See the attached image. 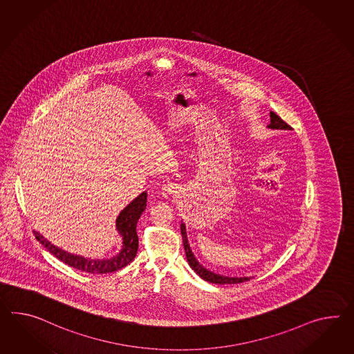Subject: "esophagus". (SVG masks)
I'll list each match as a JSON object with an SVG mask.
<instances>
[{"label": "esophagus", "mask_w": 354, "mask_h": 354, "mask_svg": "<svg viewBox=\"0 0 354 354\" xmlns=\"http://www.w3.org/2000/svg\"><path fill=\"white\" fill-rule=\"evenodd\" d=\"M160 192H162V195H163L164 198H171L174 194H177V186H176L174 183L168 182V183H165V185L162 186Z\"/></svg>", "instance_id": "34e87169"}]
</instances>
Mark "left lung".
Returning a JSON list of instances; mask_svg holds the SVG:
<instances>
[{
	"label": "left lung",
	"instance_id": "obj_1",
	"mask_svg": "<svg viewBox=\"0 0 354 354\" xmlns=\"http://www.w3.org/2000/svg\"><path fill=\"white\" fill-rule=\"evenodd\" d=\"M270 117H271V122L270 124L267 126L271 129H288L290 131L291 127L285 123L277 114H274L273 111L270 113ZM181 235L182 240H183V248H185V253H186V258H187V262L191 268L195 271V272L199 274L200 277L205 281L212 282V283H221V285H225V283H240V282L249 281L250 277H228V276H223V274H218V273L212 272L207 270L205 267H203L198 259L195 258V255L191 250L190 244H189V240H187V234H186V226L185 223H181Z\"/></svg>",
	"mask_w": 354,
	"mask_h": 354
}]
</instances>
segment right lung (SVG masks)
I'll return each instance as SVG.
<instances>
[{"label": "right lung", "mask_w": 354, "mask_h": 354, "mask_svg": "<svg viewBox=\"0 0 354 354\" xmlns=\"http://www.w3.org/2000/svg\"><path fill=\"white\" fill-rule=\"evenodd\" d=\"M146 198H147V192L144 191L119 213L115 226L123 239V245L119 254L110 259H91L81 255L68 253L63 249L51 244L39 232L35 231V236L50 253L75 270L88 273H110L118 271L120 268L126 267L128 263L132 262L136 257L137 249H138L137 222L146 209V200H147Z\"/></svg>", "instance_id": "right-lung-1"}]
</instances>
